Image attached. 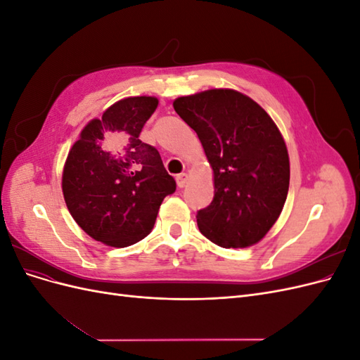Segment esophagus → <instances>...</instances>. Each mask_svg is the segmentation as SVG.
I'll return each mask as SVG.
<instances>
[{
  "label": "esophagus",
  "instance_id": "obj_1",
  "mask_svg": "<svg viewBox=\"0 0 360 360\" xmlns=\"http://www.w3.org/2000/svg\"><path fill=\"white\" fill-rule=\"evenodd\" d=\"M176 180H177V186L179 188H184V186H186V183H188V174L186 172L179 174V176L176 177Z\"/></svg>",
  "mask_w": 360,
  "mask_h": 360
}]
</instances>
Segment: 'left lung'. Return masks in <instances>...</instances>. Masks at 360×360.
Listing matches in <instances>:
<instances>
[{"instance_id":"left-lung-1","label":"left lung","mask_w":360,"mask_h":360,"mask_svg":"<svg viewBox=\"0 0 360 360\" xmlns=\"http://www.w3.org/2000/svg\"><path fill=\"white\" fill-rule=\"evenodd\" d=\"M174 110L197 132L214 174L213 201L197 213L201 234L222 248L255 245L279 217L290 184L274 120L234 90L179 97Z\"/></svg>"}]
</instances>
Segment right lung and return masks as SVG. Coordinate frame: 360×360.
I'll return each mask as SVG.
<instances>
[{
    "label": "right lung",
    "mask_w": 360,
    "mask_h": 360,
    "mask_svg": "<svg viewBox=\"0 0 360 360\" xmlns=\"http://www.w3.org/2000/svg\"><path fill=\"white\" fill-rule=\"evenodd\" d=\"M158 103L147 96L118 101L84 127L64 165L63 193L70 214L108 246L143 240L163 198L176 192L159 151L139 139Z\"/></svg>",
    "instance_id": "right-lung-1"
}]
</instances>
